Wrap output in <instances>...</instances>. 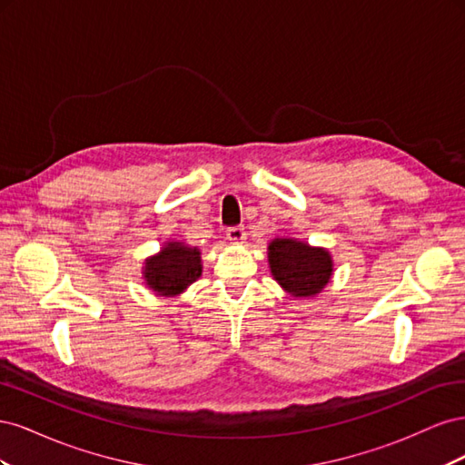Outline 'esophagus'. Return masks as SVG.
<instances>
[{
    "instance_id": "34e87169",
    "label": "esophagus",
    "mask_w": 465,
    "mask_h": 465,
    "mask_svg": "<svg viewBox=\"0 0 465 465\" xmlns=\"http://www.w3.org/2000/svg\"><path fill=\"white\" fill-rule=\"evenodd\" d=\"M244 238H246L244 227H229L227 229V241L231 244H242Z\"/></svg>"
}]
</instances>
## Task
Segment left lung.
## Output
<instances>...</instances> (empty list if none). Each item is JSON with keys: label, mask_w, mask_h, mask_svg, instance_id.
<instances>
[{"label": "left lung", "mask_w": 465, "mask_h": 465, "mask_svg": "<svg viewBox=\"0 0 465 465\" xmlns=\"http://www.w3.org/2000/svg\"><path fill=\"white\" fill-rule=\"evenodd\" d=\"M267 263L279 287L292 299H312L333 275L330 250L311 246L301 238L281 236L267 244Z\"/></svg>", "instance_id": "obj_1"}]
</instances>
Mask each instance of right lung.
<instances>
[{
  "label": "right lung",
  "mask_w": 465,
  "mask_h": 465,
  "mask_svg": "<svg viewBox=\"0 0 465 465\" xmlns=\"http://www.w3.org/2000/svg\"><path fill=\"white\" fill-rule=\"evenodd\" d=\"M203 263L200 248L182 241H168L142 267L145 287L157 297H178L202 277Z\"/></svg>",
  "instance_id": "1"
}]
</instances>
